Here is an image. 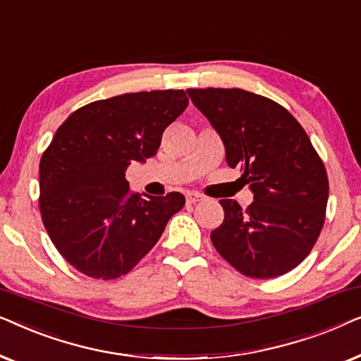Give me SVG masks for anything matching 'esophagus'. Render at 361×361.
Segmentation results:
<instances>
[{
  "mask_svg": "<svg viewBox=\"0 0 361 361\" xmlns=\"http://www.w3.org/2000/svg\"><path fill=\"white\" fill-rule=\"evenodd\" d=\"M204 200V197H202L200 194H187V204H197V202Z\"/></svg>",
  "mask_w": 361,
  "mask_h": 361,
  "instance_id": "1",
  "label": "esophagus"
}]
</instances>
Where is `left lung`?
I'll return each instance as SVG.
<instances>
[{
  "mask_svg": "<svg viewBox=\"0 0 361 361\" xmlns=\"http://www.w3.org/2000/svg\"><path fill=\"white\" fill-rule=\"evenodd\" d=\"M219 133L226 162L240 167L255 202L220 200L225 220L210 238L241 274L269 279L302 263L325 221L329 177L298 120L269 98L241 88H189Z\"/></svg>",
  "mask_w": 361,
  "mask_h": 361,
  "instance_id": "obj_1",
  "label": "left lung"
}]
</instances>
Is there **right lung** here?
I'll list each match as a JSON object with an SVG mask.
<instances>
[{
	"mask_svg": "<svg viewBox=\"0 0 361 361\" xmlns=\"http://www.w3.org/2000/svg\"><path fill=\"white\" fill-rule=\"evenodd\" d=\"M189 105L184 90L125 93L78 108L39 164V210L62 258L93 279H116L161 238L184 195L141 199L125 172L156 156L162 133Z\"/></svg>",
	"mask_w": 361,
	"mask_h": 361,
	"instance_id": "right-lung-1",
	"label": "right lung"
}]
</instances>
